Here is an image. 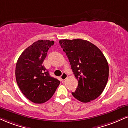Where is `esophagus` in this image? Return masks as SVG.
Masks as SVG:
<instances>
[{
	"mask_svg": "<svg viewBox=\"0 0 128 128\" xmlns=\"http://www.w3.org/2000/svg\"><path fill=\"white\" fill-rule=\"evenodd\" d=\"M67 78V73H63L62 74V75L61 76V78L62 80H65Z\"/></svg>",
	"mask_w": 128,
	"mask_h": 128,
	"instance_id": "34e87169",
	"label": "esophagus"
}]
</instances>
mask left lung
Instances as JSON below:
<instances>
[{"mask_svg": "<svg viewBox=\"0 0 128 128\" xmlns=\"http://www.w3.org/2000/svg\"><path fill=\"white\" fill-rule=\"evenodd\" d=\"M59 42L70 62L78 86L72 92L84 103L96 99L106 86L109 67L103 53L96 46L82 39L60 40Z\"/></svg>", "mask_w": 128, "mask_h": 128, "instance_id": "8db88e82", "label": "left lung"}]
</instances>
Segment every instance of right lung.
I'll list each match as a JSON object with an SVG mask.
<instances>
[{
	"mask_svg": "<svg viewBox=\"0 0 128 128\" xmlns=\"http://www.w3.org/2000/svg\"><path fill=\"white\" fill-rule=\"evenodd\" d=\"M54 44V41H36L22 52L16 64V78L19 88L35 104L49 100L60 84L49 75L42 64L48 50Z\"/></svg>",
	"mask_w": 128,
	"mask_h": 128,
	"instance_id": "add662e5",
	"label": "right lung"
}]
</instances>
